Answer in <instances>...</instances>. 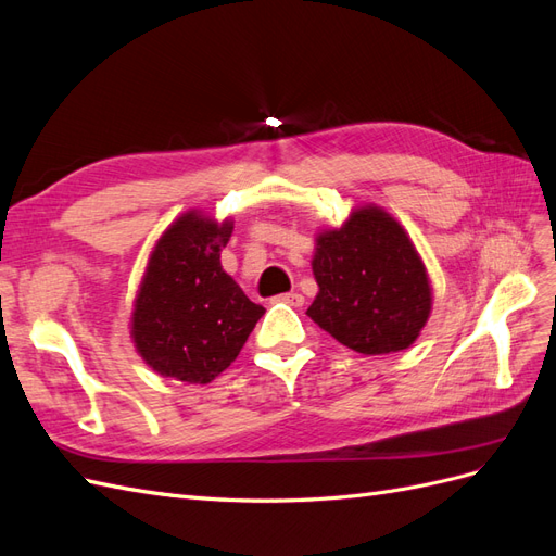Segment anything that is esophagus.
<instances>
[{"label":"esophagus","mask_w":556,"mask_h":556,"mask_svg":"<svg viewBox=\"0 0 556 556\" xmlns=\"http://www.w3.org/2000/svg\"><path fill=\"white\" fill-rule=\"evenodd\" d=\"M276 301H280V304H288V306H294V308H299V306H304V296H301L299 292H288V294H280V296H276Z\"/></svg>","instance_id":"esophagus-1"}]
</instances>
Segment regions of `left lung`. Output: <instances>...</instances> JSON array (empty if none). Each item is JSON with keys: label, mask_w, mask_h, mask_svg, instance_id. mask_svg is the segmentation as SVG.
Returning <instances> with one entry per match:
<instances>
[{"label": "left lung", "mask_w": 556, "mask_h": 556, "mask_svg": "<svg viewBox=\"0 0 556 556\" xmlns=\"http://www.w3.org/2000/svg\"><path fill=\"white\" fill-rule=\"evenodd\" d=\"M317 294L306 311L362 355L410 348L433 306L427 266L408 231L382 206L352 208L341 227L315 233Z\"/></svg>", "instance_id": "8db88e82"}]
</instances>
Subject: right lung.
<instances>
[{
	"instance_id": "add662e5",
	"label": "right lung",
	"mask_w": 556,
	"mask_h": 556,
	"mask_svg": "<svg viewBox=\"0 0 556 556\" xmlns=\"http://www.w3.org/2000/svg\"><path fill=\"white\" fill-rule=\"evenodd\" d=\"M233 229L190 208L155 241L129 317L139 357L164 378L206 384L239 357L264 308L220 264Z\"/></svg>"
}]
</instances>
